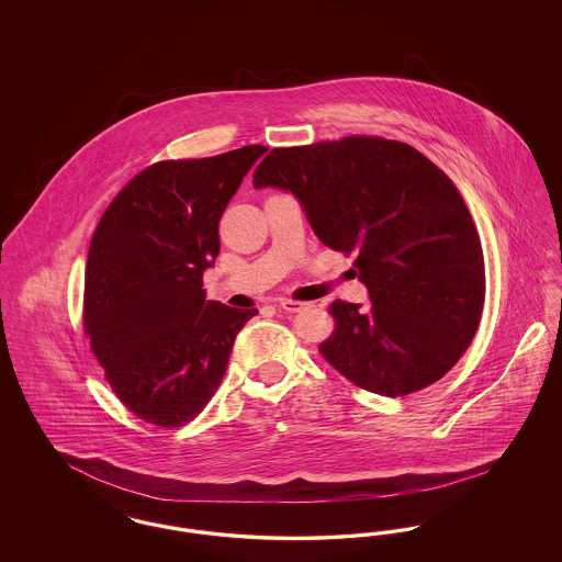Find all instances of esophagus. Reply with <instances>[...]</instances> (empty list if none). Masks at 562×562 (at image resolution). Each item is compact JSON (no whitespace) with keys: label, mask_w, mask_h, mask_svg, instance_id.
<instances>
[{"label":"esophagus","mask_w":562,"mask_h":562,"mask_svg":"<svg viewBox=\"0 0 562 562\" xmlns=\"http://www.w3.org/2000/svg\"><path fill=\"white\" fill-rule=\"evenodd\" d=\"M278 305L284 310V312H303V310H307L310 307V303H301V301H294V299H280L278 301Z\"/></svg>","instance_id":"esophagus-1"}]
</instances>
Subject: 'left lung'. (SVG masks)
Instances as JSON below:
<instances>
[{
  "label": "left lung",
  "instance_id": "left-lung-1",
  "mask_svg": "<svg viewBox=\"0 0 562 562\" xmlns=\"http://www.w3.org/2000/svg\"><path fill=\"white\" fill-rule=\"evenodd\" d=\"M255 188L293 191L318 240L353 255L371 303L333 301L324 360L358 387L406 396L442 379L484 305L481 238L453 181L415 147L344 136L276 147Z\"/></svg>",
  "mask_w": 562,
  "mask_h": 562
}]
</instances>
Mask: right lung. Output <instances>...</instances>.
I'll list each match as a JSON object with an SVG mask.
<instances>
[{"mask_svg": "<svg viewBox=\"0 0 562 562\" xmlns=\"http://www.w3.org/2000/svg\"><path fill=\"white\" fill-rule=\"evenodd\" d=\"M263 145L161 160L113 198L88 250L83 333L113 394L138 419L181 428L213 398L257 310L206 301L218 221Z\"/></svg>", "mask_w": 562, "mask_h": 562, "instance_id": "right-lung-1", "label": "right lung"}]
</instances>
